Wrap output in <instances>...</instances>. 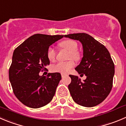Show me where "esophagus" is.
Segmentation results:
<instances>
[{
    "instance_id": "obj_1",
    "label": "esophagus",
    "mask_w": 126,
    "mask_h": 126,
    "mask_svg": "<svg viewBox=\"0 0 126 126\" xmlns=\"http://www.w3.org/2000/svg\"><path fill=\"white\" fill-rule=\"evenodd\" d=\"M61 76H62V78H64V77H65L67 76V74H63V73H62V74H61Z\"/></svg>"
}]
</instances>
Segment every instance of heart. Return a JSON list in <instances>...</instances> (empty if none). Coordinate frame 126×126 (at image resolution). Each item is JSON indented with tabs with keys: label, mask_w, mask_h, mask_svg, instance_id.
<instances>
[{
	"label": "heart",
	"mask_w": 126,
	"mask_h": 126,
	"mask_svg": "<svg viewBox=\"0 0 126 126\" xmlns=\"http://www.w3.org/2000/svg\"><path fill=\"white\" fill-rule=\"evenodd\" d=\"M60 46L69 51V59H74L79 60L80 58V54L77 51L78 44L75 41L67 39L60 43ZM56 56V50L52 47H49L47 51V57L50 61H54ZM75 65V62L72 59L66 62H59L55 65H52L51 70L54 72L67 73L70 69Z\"/></svg>",
	"instance_id": "b5f03b06"
}]
</instances>
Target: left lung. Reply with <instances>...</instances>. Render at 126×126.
<instances>
[{
	"instance_id": "left-lung-1",
	"label": "left lung",
	"mask_w": 126,
	"mask_h": 126,
	"mask_svg": "<svg viewBox=\"0 0 126 126\" xmlns=\"http://www.w3.org/2000/svg\"><path fill=\"white\" fill-rule=\"evenodd\" d=\"M64 37L81 42L83 54L75 68L87 79L81 82L77 76L70 75L69 92L74 101L85 107H93L106 99L112 87L114 64L108 50L103 44L87 33H74ZM83 73V74H82Z\"/></svg>"
}]
</instances>
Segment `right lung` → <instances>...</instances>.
Listing matches in <instances>:
<instances>
[{
  "label": "right lung",
  "mask_w": 126,
  "mask_h": 126,
  "mask_svg": "<svg viewBox=\"0 0 126 126\" xmlns=\"http://www.w3.org/2000/svg\"><path fill=\"white\" fill-rule=\"evenodd\" d=\"M64 35L35 34L26 39L14 51L9 69V80L15 96L23 105L39 108L47 105L61 80L60 73L40 76L50 63L47 49Z\"/></svg>",
  "instance_id": "1"
}]
</instances>
